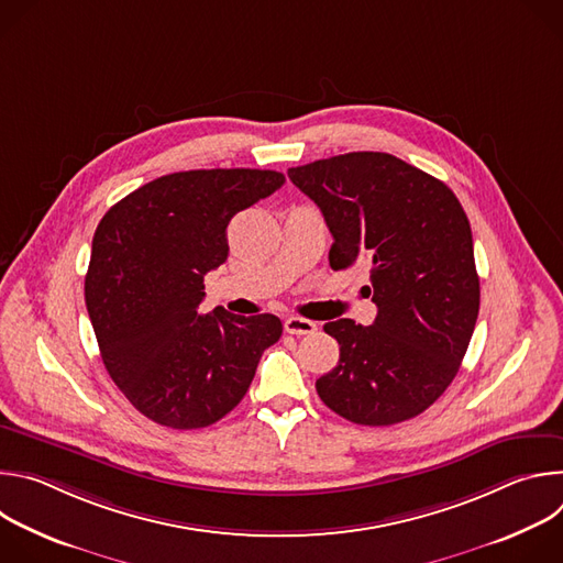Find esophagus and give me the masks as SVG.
Wrapping results in <instances>:
<instances>
[{"label": "esophagus", "mask_w": 563, "mask_h": 563, "mask_svg": "<svg viewBox=\"0 0 563 563\" xmlns=\"http://www.w3.org/2000/svg\"><path fill=\"white\" fill-rule=\"evenodd\" d=\"M316 330H318V325L313 323V320H307V318H300V316H289L285 320V332L287 334L305 336V334H313Z\"/></svg>", "instance_id": "1"}]
</instances>
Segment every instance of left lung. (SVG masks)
<instances>
[{"label": "left lung", "instance_id": "1", "mask_svg": "<svg viewBox=\"0 0 563 563\" xmlns=\"http://www.w3.org/2000/svg\"><path fill=\"white\" fill-rule=\"evenodd\" d=\"M289 180L323 211L332 269L365 263L369 328L325 323L339 365L316 380L323 404L358 426L408 421L448 389L478 316L467 216L448 185L378 151L291 167Z\"/></svg>", "mask_w": 563, "mask_h": 563}]
</instances>
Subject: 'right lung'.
I'll list each match as a JSON object with an SVG mask.
<instances>
[{"mask_svg": "<svg viewBox=\"0 0 563 563\" xmlns=\"http://www.w3.org/2000/svg\"><path fill=\"white\" fill-rule=\"evenodd\" d=\"M285 185L278 172L198 169L146 183L100 220L85 280L104 367L153 423L198 430L247 394L280 318L216 307L205 274L227 261L229 220Z\"/></svg>", "mask_w": 563, "mask_h": 563, "instance_id": "obj_1", "label": "right lung"}]
</instances>
